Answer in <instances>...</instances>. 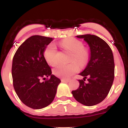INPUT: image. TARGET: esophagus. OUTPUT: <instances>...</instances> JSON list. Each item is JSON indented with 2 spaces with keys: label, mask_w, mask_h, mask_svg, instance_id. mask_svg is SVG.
<instances>
[{
  "label": "esophagus",
  "mask_w": 128,
  "mask_h": 128,
  "mask_svg": "<svg viewBox=\"0 0 128 128\" xmlns=\"http://www.w3.org/2000/svg\"><path fill=\"white\" fill-rule=\"evenodd\" d=\"M69 80H70L69 79H64V78H62V79H61L62 82H66V83H68V82H69Z\"/></svg>",
  "instance_id": "1"
}]
</instances>
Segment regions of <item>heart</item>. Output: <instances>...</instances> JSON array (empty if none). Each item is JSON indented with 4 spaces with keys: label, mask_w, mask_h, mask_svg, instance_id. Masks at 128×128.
<instances>
[{
    "label": "heart",
    "mask_w": 128,
    "mask_h": 128,
    "mask_svg": "<svg viewBox=\"0 0 128 128\" xmlns=\"http://www.w3.org/2000/svg\"><path fill=\"white\" fill-rule=\"evenodd\" d=\"M62 46L72 52L69 64H59L53 69V73L56 76L63 78H68L78 70V66H84L88 59V51L84 48L80 41L75 38H68L62 42ZM44 56L46 61L52 66L58 62V50L54 44H50L45 49ZM77 62V63L76 62Z\"/></svg>",
    "instance_id": "obj_1"
}]
</instances>
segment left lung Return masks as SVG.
Returning a JSON list of instances; mask_svg holds the SVG:
<instances>
[{"instance_id": "1", "label": "left lung", "mask_w": 128, "mask_h": 128, "mask_svg": "<svg viewBox=\"0 0 128 128\" xmlns=\"http://www.w3.org/2000/svg\"><path fill=\"white\" fill-rule=\"evenodd\" d=\"M76 37L88 44L90 55L86 69L79 74L84 80H78L79 87L72 94L78 102L90 106L102 102L110 90L114 77V58L109 45L100 37L90 34Z\"/></svg>"}]
</instances>
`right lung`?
Segmentation results:
<instances>
[{
  "label": "right lung",
  "instance_id": "right-lung-1",
  "mask_svg": "<svg viewBox=\"0 0 128 128\" xmlns=\"http://www.w3.org/2000/svg\"><path fill=\"white\" fill-rule=\"evenodd\" d=\"M52 38L34 35L24 41L14 55L12 67L13 85L20 100L33 109L50 104L56 96L60 80L52 74L44 56ZM50 76L44 82L41 78Z\"/></svg>",
  "mask_w": 128,
  "mask_h": 128
}]
</instances>
